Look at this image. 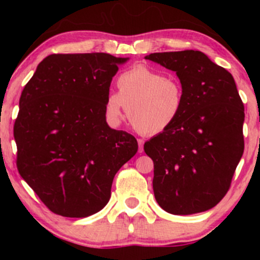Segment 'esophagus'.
Segmentation results:
<instances>
[{
    "label": "esophagus",
    "mask_w": 260,
    "mask_h": 260,
    "mask_svg": "<svg viewBox=\"0 0 260 260\" xmlns=\"http://www.w3.org/2000/svg\"><path fill=\"white\" fill-rule=\"evenodd\" d=\"M143 144H144V140L138 139V151L139 153H143Z\"/></svg>",
    "instance_id": "obj_1"
}]
</instances>
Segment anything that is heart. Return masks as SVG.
Returning <instances> with one entry per match:
<instances>
[{
    "label": "heart",
    "mask_w": 260,
    "mask_h": 260,
    "mask_svg": "<svg viewBox=\"0 0 260 260\" xmlns=\"http://www.w3.org/2000/svg\"><path fill=\"white\" fill-rule=\"evenodd\" d=\"M117 92L104 103L107 122L118 124L126 106L128 118L142 134H159L177 120L184 105L183 86L175 77L148 66H136L117 78Z\"/></svg>",
    "instance_id": "obj_1"
}]
</instances>
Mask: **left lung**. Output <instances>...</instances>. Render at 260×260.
Listing matches in <instances>:
<instances>
[{
    "label": "left lung",
    "mask_w": 260,
    "mask_h": 260,
    "mask_svg": "<svg viewBox=\"0 0 260 260\" xmlns=\"http://www.w3.org/2000/svg\"><path fill=\"white\" fill-rule=\"evenodd\" d=\"M145 59L176 72L184 94L174 124L144 144L154 161L155 199L174 215L207 211L228 193L243 154L244 107L234 77L194 50Z\"/></svg>",
    "instance_id": "8db88e82"
}]
</instances>
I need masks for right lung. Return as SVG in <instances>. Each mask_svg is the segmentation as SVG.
<instances>
[{
  "label": "right lung",
  "instance_id": "right-lung-1",
  "mask_svg": "<svg viewBox=\"0 0 260 260\" xmlns=\"http://www.w3.org/2000/svg\"><path fill=\"white\" fill-rule=\"evenodd\" d=\"M128 57L57 53L38 64L14 123L17 168L50 210L86 217L109 203L116 172L138 150L132 134L112 129L104 103Z\"/></svg>",
  "mask_w": 260,
  "mask_h": 260
}]
</instances>
